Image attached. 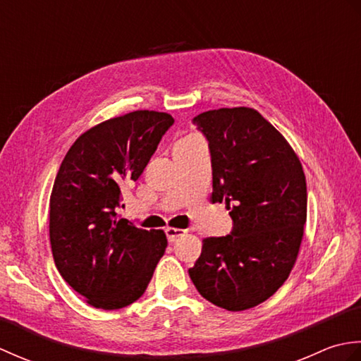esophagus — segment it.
<instances>
[{"instance_id":"34e87169","label":"esophagus","mask_w":361,"mask_h":361,"mask_svg":"<svg viewBox=\"0 0 361 361\" xmlns=\"http://www.w3.org/2000/svg\"><path fill=\"white\" fill-rule=\"evenodd\" d=\"M186 229H180V228H166V235H167V240L169 242H173L178 239V237L185 235Z\"/></svg>"}]
</instances>
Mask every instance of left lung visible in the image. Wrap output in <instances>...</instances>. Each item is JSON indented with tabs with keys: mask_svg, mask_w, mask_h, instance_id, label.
I'll use <instances>...</instances> for the list:
<instances>
[{
	"mask_svg": "<svg viewBox=\"0 0 361 361\" xmlns=\"http://www.w3.org/2000/svg\"><path fill=\"white\" fill-rule=\"evenodd\" d=\"M192 122L209 142L211 200L228 204L233 229L203 239L189 276L214 305L247 310L270 298L296 262L307 219L305 175L286 137L256 110H209Z\"/></svg>",
	"mask_w": 361,
	"mask_h": 361,
	"instance_id": "obj_1",
	"label": "left lung"
}]
</instances>
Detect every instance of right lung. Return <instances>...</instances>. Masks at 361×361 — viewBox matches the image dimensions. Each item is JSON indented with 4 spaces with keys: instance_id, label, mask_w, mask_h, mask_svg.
I'll use <instances>...</instances> for the list:
<instances>
[{
    "instance_id": "add662e5",
    "label": "right lung",
    "mask_w": 361,
    "mask_h": 361,
    "mask_svg": "<svg viewBox=\"0 0 361 361\" xmlns=\"http://www.w3.org/2000/svg\"><path fill=\"white\" fill-rule=\"evenodd\" d=\"M172 124L171 114L149 110L109 119L80 135L59 169L49 202L54 262L96 309L141 298L164 255V231L137 228L118 208Z\"/></svg>"
}]
</instances>
